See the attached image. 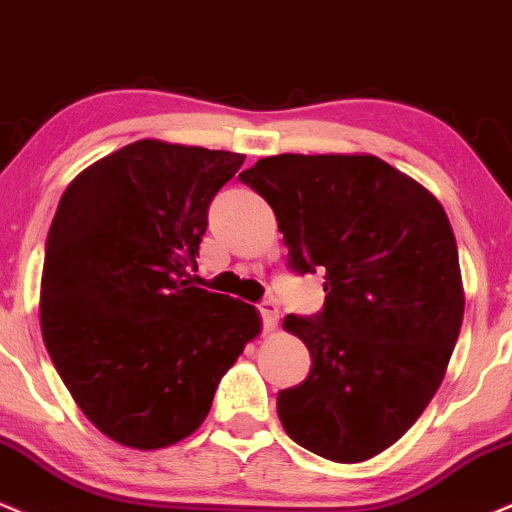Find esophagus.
Masks as SVG:
<instances>
[{
	"label": "esophagus",
	"mask_w": 512,
	"mask_h": 512,
	"mask_svg": "<svg viewBox=\"0 0 512 512\" xmlns=\"http://www.w3.org/2000/svg\"><path fill=\"white\" fill-rule=\"evenodd\" d=\"M258 314H261V318H263V328L275 330V326H278V318H280V311H278V306H275V302L266 299V302L258 304Z\"/></svg>",
	"instance_id": "34e87169"
}]
</instances>
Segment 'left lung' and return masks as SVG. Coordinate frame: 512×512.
<instances>
[{"label": "left lung", "mask_w": 512, "mask_h": 512, "mask_svg": "<svg viewBox=\"0 0 512 512\" xmlns=\"http://www.w3.org/2000/svg\"><path fill=\"white\" fill-rule=\"evenodd\" d=\"M273 208L294 273L321 270L326 304L285 318L311 371L280 390L294 443L333 462L393 446L446 376L465 292L446 210L376 155H273L239 174Z\"/></svg>", "instance_id": "obj_1"}]
</instances>
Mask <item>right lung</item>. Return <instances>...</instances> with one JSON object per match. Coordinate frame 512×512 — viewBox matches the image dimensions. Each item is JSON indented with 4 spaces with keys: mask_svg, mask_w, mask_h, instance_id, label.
I'll return each instance as SVG.
<instances>
[{
    "mask_svg": "<svg viewBox=\"0 0 512 512\" xmlns=\"http://www.w3.org/2000/svg\"><path fill=\"white\" fill-rule=\"evenodd\" d=\"M244 155L143 141L66 186L45 244L40 328L81 412L138 450L191 436L244 345L251 304L184 280Z\"/></svg>",
    "mask_w": 512,
    "mask_h": 512,
    "instance_id": "1",
    "label": "right lung"
}]
</instances>
